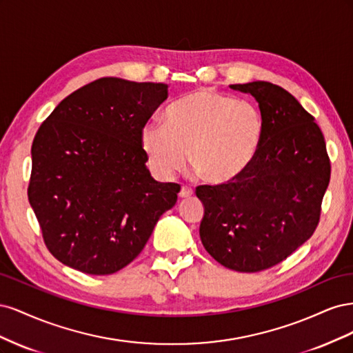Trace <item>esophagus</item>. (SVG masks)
<instances>
[{"label":"esophagus","instance_id":"1","mask_svg":"<svg viewBox=\"0 0 353 353\" xmlns=\"http://www.w3.org/2000/svg\"><path fill=\"white\" fill-rule=\"evenodd\" d=\"M194 193H193V190L191 188H188V187H181V191H179V199H188V197H191L193 196Z\"/></svg>","mask_w":353,"mask_h":353}]
</instances>
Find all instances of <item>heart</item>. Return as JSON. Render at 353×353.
I'll use <instances>...</instances> for the list:
<instances>
[{
    "instance_id": "1",
    "label": "heart",
    "mask_w": 353,
    "mask_h": 353,
    "mask_svg": "<svg viewBox=\"0 0 353 353\" xmlns=\"http://www.w3.org/2000/svg\"><path fill=\"white\" fill-rule=\"evenodd\" d=\"M265 131L258 105L231 95L197 90L175 101L166 123L147 122L141 147L153 172L170 179L190 160L210 184L240 176L258 153Z\"/></svg>"
}]
</instances>
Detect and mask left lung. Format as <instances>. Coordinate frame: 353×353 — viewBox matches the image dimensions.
<instances>
[{"mask_svg":"<svg viewBox=\"0 0 353 353\" xmlns=\"http://www.w3.org/2000/svg\"><path fill=\"white\" fill-rule=\"evenodd\" d=\"M259 104L265 131L252 163L236 179L200 185V239L225 268L259 272L311 239L330 183L324 135L302 104L265 81L230 85Z\"/></svg>","mask_w":353,"mask_h":353,"instance_id":"left-lung-1","label":"left lung"}]
</instances>
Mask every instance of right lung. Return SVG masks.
<instances>
[{"instance_id": "add662e5", "label": "right lung", "mask_w": 353, "mask_h": 353, "mask_svg": "<svg viewBox=\"0 0 353 353\" xmlns=\"http://www.w3.org/2000/svg\"><path fill=\"white\" fill-rule=\"evenodd\" d=\"M168 85L101 78L72 92L32 143L28 197L47 249L91 275L125 268L144 249L179 185L147 169L141 130Z\"/></svg>"}]
</instances>
